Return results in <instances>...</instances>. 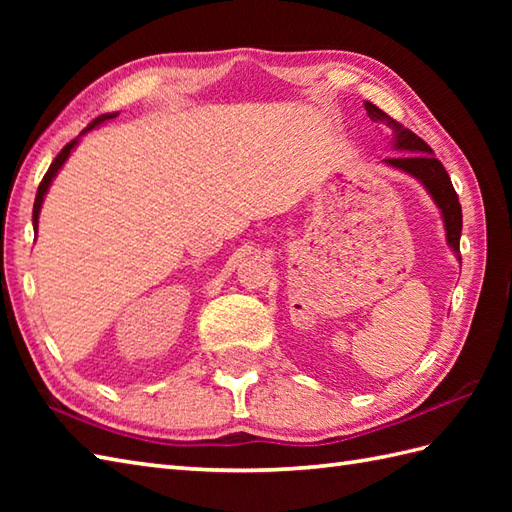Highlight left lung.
<instances>
[{
    "label": "left lung",
    "instance_id": "8db88e82",
    "mask_svg": "<svg viewBox=\"0 0 512 512\" xmlns=\"http://www.w3.org/2000/svg\"><path fill=\"white\" fill-rule=\"evenodd\" d=\"M367 116L372 118L374 123L387 125L391 132H394V143L396 149L407 151V154H400L394 158H385L389 167H396L400 171L409 173V176L418 178L424 189L431 193V198L436 200L438 209L442 211L444 228H447V242L455 250V255L460 257V233H462V206L458 200V193H455L451 178L447 169H444L442 162L433 156V149L424 143L420 136H416L411 129L402 127L398 121H394L389 114L378 110L374 103H365Z\"/></svg>",
    "mask_w": 512,
    "mask_h": 512
}]
</instances>
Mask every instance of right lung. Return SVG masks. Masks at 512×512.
<instances>
[{
  "mask_svg": "<svg viewBox=\"0 0 512 512\" xmlns=\"http://www.w3.org/2000/svg\"><path fill=\"white\" fill-rule=\"evenodd\" d=\"M116 114H103V116H99V118H94V121L83 129V134L85 132H90V129H94L96 125H101L103 121H110V118H114ZM79 143V138H74V140H70L68 145H65L61 151H59V156L52 160V165L48 167V171H46V176H43V180L39 182V189H37V198H35V206H32V226L37 228V222H39V211H41V202H43V195H46V191H48V187H50V182H52V178L57 176V171L63 167V162L68 160V156H70V151L74 149V145Z\"/></svg>",
  "mask_w": 512,
  "mask_h": 512,
  "instance_id": "add662e5",
  "label": "right lung"
}]
</instances>
